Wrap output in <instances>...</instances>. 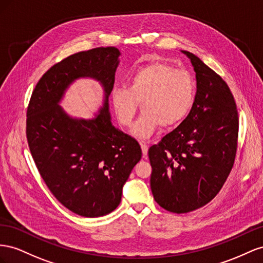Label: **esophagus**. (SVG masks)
Here are the masks:
<instances>
[{
  "label": "esophagus",
  "instance_id": "obj_1",
  "mask_svg": "<svg viewBox=\"0 0 263 263\" xmlns=\"http://www.w3.org/2000/svg\"><path fill=\"white\" fill-rule=\"evenodd\" d=\"M141 148H142V153H143L144 156H146L148 151V145L145 143V142H141Z\"/></svg>",
  "mask_w": 263,
  "mask_h": 263
}]
</instances>
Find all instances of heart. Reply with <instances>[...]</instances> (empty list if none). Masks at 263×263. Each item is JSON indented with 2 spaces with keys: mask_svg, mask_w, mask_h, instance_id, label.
<instances>
[{
  "mask_svg": "<svg viewBox=\"0 0 263 263\" xmlns=\"http://www.w3.org/2000/svg\"><path fill=\"white\" fill-rule=\"evenodd\" d=\"M196 98L192 74L166 63L152 62L134 69L126 88L112 90L111 101L118 121L131 127L142 104L143 114L134 126V134L147 139L162 125L173 126L190 114Z\"/></svg>",
  "mask_w": 263,
  "mask_h": 263,
  "instance_id": "heart-1",
  "label": "heart"
}]
</instances>
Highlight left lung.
I'll list each match as a JSON object with an SVG mask.
<instances>
[{"mask_svg": "<svg viewBox=\"0 0 263 263\" xmlns=\"http://www.w3.org/2000/svg\"><path fill=\"white\" fill-rule=\"evenodd\" d=\"M197 92L184 121L148 148L151 190L165 211L185 214L208 204L226 182L238 146L237 104L218 73L190 51Z\"/></svg>", "mask_w": 263, "mask_h": 263, "instance_id": "left-lung-1", "label": "left lung"}]
</instances>
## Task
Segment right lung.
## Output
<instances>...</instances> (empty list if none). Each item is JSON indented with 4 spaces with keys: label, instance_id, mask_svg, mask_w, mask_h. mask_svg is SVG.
I'll use <instances>...</instances> for the list:
<instances>
[{
    "label": "right lung",
    "instance_id": "obj_1",
    "mask_svg": "<svg viewBox=\"0 0 263 263\" xmlns=\"http://www.w3.org/2000/svg\"><path fill=\"white\" fill-rule=\"evenodd\" d=\"M120 51L98 47L64 58L37 82L26 112V139L43 181L63 206L82 217L108 215L142 151L137 140L111 124L108 97ZM79 77L104 85L106 101L93 120L70 119L59 108L64 89Z\"/></svg>",
    "mask_w": 263,
    "mask_h": 263
}]
</instances>
